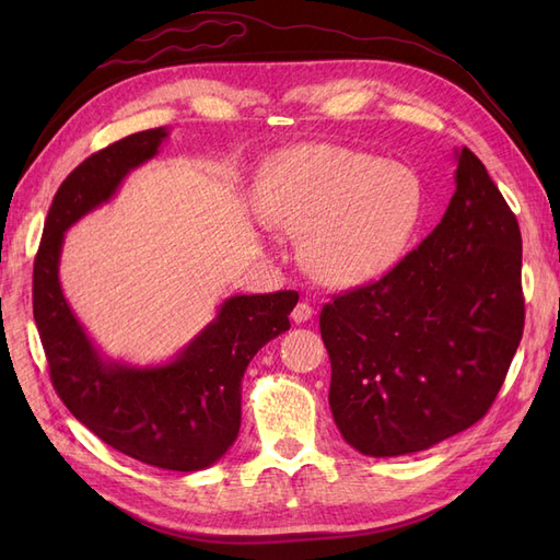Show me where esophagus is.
I'll use <instances>...</instances> for the list:
<instances>
[{"mask_svg":"<svg viewBox=\"0 0 560 560\" xmlns=\"http://www.w3.org/2000/svg\"><path fill=\"white\" fill-rule=\"evenodd\" d=\"M313 317V306L308 301H299L294 311H292V319L296 322V325H301V322H308Z\"/></svg>","mask_w":560,"mask_h":560,"instance_id":"1","label":"esophagus"}]
</instances>
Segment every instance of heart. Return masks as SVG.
<instances>
[{"instance_id": "1", "label": "heart", "mask_w": 560, "mask_h": 560, "mask_svg": "<svg viewBox=\"0 0 560 560\" xmlns=\"http://www.w3.org/2000/svg\"><path fill=\"white\" fill-rule=\"evenodd\" d=\"M411 171L366 151L313 144L270 167L259 208L266 222L303 235V264L329 287L376 280L409 247L420 219Z\"/></svg>"}]
</instances>
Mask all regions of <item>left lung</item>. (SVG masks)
<instances>
[{
	"mask_svg": "<svg viewBox=\"0 0 560 560\" xmlns=\"http://www.w3.org/2000/svg\"><path fill=\"white\" fill-rule=\"evenodd\" d=\"M444 219L387 273L322 306L329 406L364 455L425 451L493 406L523 336L521 231L463 147Z\"/></svg>",
	"mask_w": 560,
	"mask_h": 560,
	"instance_id": "left-lung-1",
	"label": "left lung"
}]
</instances>
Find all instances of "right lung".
<instances>
[{"label":"right lung","instance_id":"right-lung-1","mask_svg":"<svg viewBox=\"0 0 560 560\" xmlns=\"http://www.w3.org/2000/svg\"><path fill=\"white\" fill-rule=\"evenodd\" d=\"M165 128L128 135L67 175L50 202L32 273V308L50 383L70 413L118 453L144 465L198 471L214 465L241 430V381L270 338L290 329L299 294L231 296L173 362H109L79 325L60 290L65 231L107 202L124 177L154 159Z\"/></svg>","mask_w":560,"mask_h":560}]
</instances>
